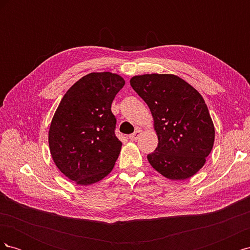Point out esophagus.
Wrapping results in <instances>:
<instances>
[{"label": "esophagus", "mask_w": 250, "mask_h": 250, "mask_svg": "<svg viewBox=\"0 0 250 250\" xmlns=\"http://www.w3.org/2000/svg\"><path fill=\"white\" fill-rule=\"evenodd\" d=\"M141 134H142V130L137 129L132 134L129 135V139H130V141H137L141 137Z\"/></svg>", "instance_id": "esophagus-1"}]
</instances>
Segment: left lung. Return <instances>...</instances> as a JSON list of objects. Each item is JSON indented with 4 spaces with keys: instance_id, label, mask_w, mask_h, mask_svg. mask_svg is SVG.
Instances as JSON below:
<instances>
[{
    "instance_id": "left-lung-1",
    "label": "left lung",
    "mask_w": 250,
    "mask_h": 250,
    "mask_svg": "<svg viewBox=\"0 0 250 250\" xmlns=\"http://www.w3.org/2000/svg\"><path fill=\"white\" fill-rule=\"evenodd\" d=\"M130 85L152 113L158 145L147 155L163 176L185 180L206 164L214 146L215 127L202 96L172 74H145Z\"/></svg>"
}]
</instances>
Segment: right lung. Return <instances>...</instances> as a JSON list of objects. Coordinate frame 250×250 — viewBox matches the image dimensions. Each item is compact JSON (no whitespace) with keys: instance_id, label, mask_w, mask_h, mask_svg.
<instances>
[{"instance_id":"add662e5","label":"right lung","mask_w":250,"mask_h":250,"mask_svg":"<svg viewBox=\"0 0 250 250\" xmlns=\"http://www.w3.org/2000/svg\"><path fill=\"white\" fill-rule=\"evenodd\" d=\"M125 80L110 72L89 73L69 88L49 130L56 167L80 186L97 183L111 172L122 142L116 137L111 103Z\"/></svg>"}]
</instances>
